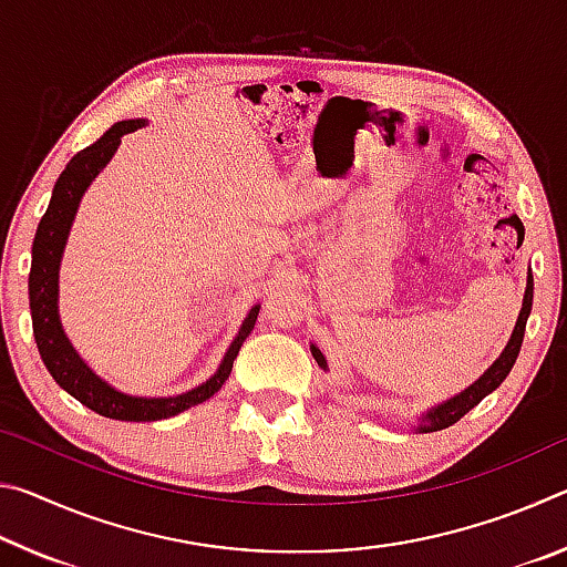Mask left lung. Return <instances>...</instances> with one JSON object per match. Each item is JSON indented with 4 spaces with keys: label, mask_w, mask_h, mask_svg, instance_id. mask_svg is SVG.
<instances>
[{
    "label": "left lung",
    "mask_w": 567,
    "mask_h": 567,
    "mask_svg": "<svg viewBox=\"0 0 567 567\" xmlns=\"http://www.w3.org/2000/svg\"><path fill=\"white\" fill-rule=\"evenodd\" d=\"M530 310H533V272L527 270L523 307H520V315H517L513 334H511V340H507L505 350L497 354V360L473 382V385H467L463 392H457V395L437 402V405L422 412V415L415 422V433H437V430H445L450 425H455V422L463 417L465 412L473 410L480 400L487 398L493 390L503 385V380L511 375L517 354H520V344H523V338H525V324H527V318H530ZM310 352H312L315 362H318L320 368L328 372L330 370L328 360H324V354H322L318 344L310 342Z\"/></svg>",
    "instance_id": "left-lung-1"
}]
</instances>
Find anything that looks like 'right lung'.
Returning <instances> with one entry per match:
<instances>
[{
    "instance_id": "obj_1",
    "label": "right lung",
    "mask_w": 567,
    "mask_h": 567,
    "mask_svg": "<svg viewBox=\"0 0 567 567\" xmlns=\"http://www.w3.org/2000/svg\"><path fill=\"white\" fill-rule=\"evenodd\" d=\"M145 124L147 120H122L117 124H112L94 145L76 152V155L66 162L64 172L52 189L50 207H47L44 217L40 219V227H37L30 270L32 330L37 350H40L42 362L47 364V370H50V375L54 378L56 385L70 392L74 400H80L82 405L100 412L104 417L124 422H155L175 417L179 412L213 398L215 392L225 385L229 372H233L237 352L247 340V334L252 332L257 315H260V305H255L252 310L247 312V318L239 324L235 340L229 342L223 362L217 364L215 375H209L203 385L169 398H140L110 385L107 380H102L97 372L84 362L72 340L66 338L60 318V265L66 247V237H70V229L76 217V209H80L84 192H87L94 177L110 165V159L114 157V152H117L124 134L145 127Z\"/></svg>"
}]
</instances>
